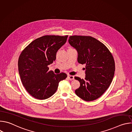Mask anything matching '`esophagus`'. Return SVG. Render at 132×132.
I'll return each mask as SVG.
<instances>
[{
  "instance_id": "esophagus-1",
  "label": "esophagus",
  "mask_w": 132,
  "mask_h": 132,
  "mask_svg": "<svg viewBox=\"0 0 132 132\" xmlns=\"http://www.w3.org/2000/svg\"><path fill=\"white\" fill-rule=\"evenodd\" d=\"M68 78L69 80H72L74 79V76H72V75H68Z\"/></svg>"
}]
</instances>
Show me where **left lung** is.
<instances>
[{
	"label": "left lung",
	"instance_id": "left-lung-1",
	"mask_svg": "<svg viewBox=\"0 0 132 132\" xmlns=\"http://www.w3.org/2000/svg\"><path fill=\"white\" fill-rule=\"evenodd\" d=\"M68 42L78 52V62L86 64L85 78L75 77L80 85L75 93L86 101L96 100L108 89L113 78L115 62L112 54L104 44L92 36L72 35Z\"/></svg>",
	"mask_w": 132,
	"mask_h": 132
}]
</instances>
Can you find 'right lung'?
<instances>
[{
	"mask_svg": "<svg viewBox=\"0 0 132 132\" xmlns=\"http://www.w3.org/2000/svg\"><path fill=\"white\" fill-rule=\"evenodd\" d=\"M68 35H44L30 43L18 60V69L21 82L33 97L44 100L51 97L59 83L65 79L64 72L55 74L48 65L56 60L57 51L66 43Z\"/></svg>",
	"mask_w": 132,
	"mask_h": 132,
	"instance_id": "1",
	"label": "right lung"
}]
</instances>
